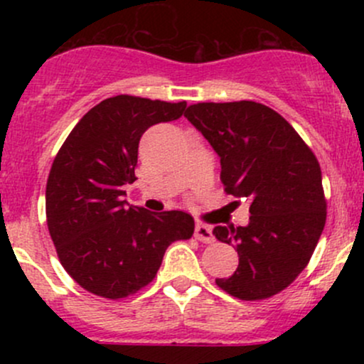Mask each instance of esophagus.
<instances>
[{
	"label": "esophagus",
	"mask_w": 364,
	"mask_h": 364,
	"mask_svg": "<svg viewBox=\"0 0 364 364\" xmlns=\"http://www.w3.org/2000/svg\"><path fill=\"white\" fill-rule=\"evenodd\" d=\"M195 237L202 243H212L214 235H212V228L207 224H196L195 225Z\"/></svg>",
	"instance_id": "1"
}]
</instances>
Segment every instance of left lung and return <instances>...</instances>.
<instances>
[{"mask_svg":"<svg viewBox=\"0 0 364 364\" xmlns=\"http://www.w3.org/2000/svg\"><path fill=\"white\" fill-rule=\"evenodd\" d=\"M220 157L225 193L252 200L248 225H215L240 257L215 279L235 298L255 301L286 289L303 272L327 219L315 154L279 112L260 102H198L185 112Z\"/></svg>","mask_w":364,"mask_h":364,"instance_id":"left-lung-1","label":"left lung"}]
</instances>
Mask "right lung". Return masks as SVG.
Wrapping results in <instances>:
<instances>
[{
	"label": "right lung",
	"instance_id": "add662e5",
	"mask_svg": "<svg viewBox=\"0 0 364 364\" xmlns=\"http://www.w3.org/2000/svg\"><path fill=\"white\" fill-rule=\"evenodd\" d=\"M186 102L116 95L94 106L53 162L46 217L58 258L78 286L119 299L154 281L166 250L190 240L193 217L128 205L139 141L152 124L181 118Z\"/></svg>",
	"mask_w": 364,
	"mask_h": 364
}]
</instances>
